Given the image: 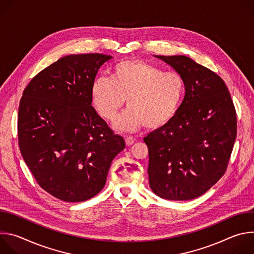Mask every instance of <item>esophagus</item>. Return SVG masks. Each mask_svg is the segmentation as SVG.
<instances>
[{
	"label": "esophagus",
	"mask_w": 254,
	"mask_h": 254,
	"mask_svg": "<svg viewBox=\"0 0 254 254\" xmlns=\"http://www.w3.org/2000/svg\"><path fill=\"white\" fill-rule=\"evenodd\" d=\"M133 142H134V137H132V136H126L127 146H131Z\"/></svg>",
	"instance_id": "esophagus-1"
}]
</instances>
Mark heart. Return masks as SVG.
<instances>
[{
	"instance_id": "obj_1",
	"label": "heart",
	"mask_w": 254,
	"mask_h": 254,
	"mask_svg": "<svg viewBox=\"0 0 254 254\" xmlns=\"http://www.w3.org/2000/svg\"><path fill=\"white\" fill-rule=\"evenodd\" d=\"M184 94L182 75L141 60L116 64L111 78L97 77L91 86L92 103L106 121L117 117L127 99L128 108L116 122L121 130L162 127L174 118Z\"/></svg>"
}]
</instances>
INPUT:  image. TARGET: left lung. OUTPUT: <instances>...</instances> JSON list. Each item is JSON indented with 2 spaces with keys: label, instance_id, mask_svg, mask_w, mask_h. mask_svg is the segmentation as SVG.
I'll use <instances>...</instances> for the list:
<instances>
[{
  "label": "left lung",
  "instance_id": "left-lung-1",
  "mask_svg": "<svg viewBox=\"0 0 254 254\" xmlns=\"http://www.w3.org/2000/svg\"><path fill=\"white\" fill-rule=\"evenodd\" d=\"M155 57L185 82V97L174 118L143 141L149 148L153 192L168 200L200 197L225 174L237 134L230 92L212 70L184 55Z\"/></svg>",
  "mask_w": 254,
  "mask_h": 254
}]
</instances>
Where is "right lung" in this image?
Returning a JSON list of instances; mask_svg holds the SVG:
<instances>
[{
	"label": "right lung",
	"instance_id": "add662e5",
	"mask_svg": "<svg viewBox=\"0 0 254 254\" xmlns=\"http://www.w3.org/2000/svg\"><path fill=\"white\" fill-rule=\"evenodd\" d=\"M111 55L91 53L60 58L32 78L19 105L22 157L38 185L65 202L94 197L105 185L123 136L91 105V86Z\"/></svg>",
	"mask_w": 254,
	"mask_h": 254
}]
</instances>
